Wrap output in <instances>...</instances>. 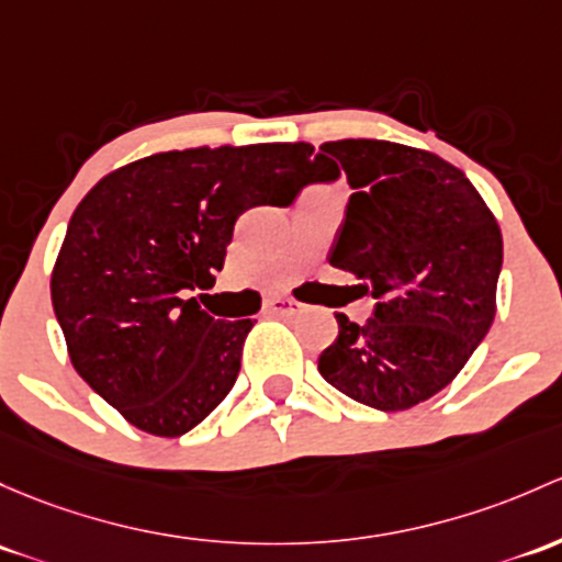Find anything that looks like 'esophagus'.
I'll use <instances>...</instances> for the list:
<instances>
[{"label": "esophagus", "mask_w": 562, "mask_h": 562, "mask_svg": "<svg viewBox=\"0 0 562 562\" xmlns=\"http://www.w3.org/2000/svg\"><path fill=\"white\" fill-rule=\"evenodd\" d=\"M299 310H301V304L291 296H274V299L266 301V312H269V315H277V317L296 315Z\"/></svg>", "instance_id": "esophagus-1"}]
</instances>
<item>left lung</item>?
<instances>
[{
	"label": "left lung",
	"mask_w": 562,
	"mask_h": 562,
	"mask_svg": "<svg viewBox=\"0 0 562 562\" xmlns=\"http://www.w3.org/2000/svg\"><path fill=\"white\" fill-rule=\"evenodd\" d=\"M339 175L352 196L328 263L376 306L363 326L336 312L339 336L317 369L358 404L409 409L450 385L493 326L498 221L469 177L420 147L323 142L312 180Z\"/></svg>",
	"instance_id": "1"
}]
</instances>
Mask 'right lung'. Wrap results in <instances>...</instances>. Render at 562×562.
I'll list each match as a JSON object with an SVG mask.
<instances>
[{"label": "right lung", "instance_id": "1", "mask_svg": "<svg viewBox=\"0 0 562 562\" xmlns=\"http://www.w3.org/2000/svg\"><path fill=\"white\" fill-rule=\"evenodd\" d=\"M310 156L306 142L156 153L78 204L53 312L75 371L134 428L175 439L232 393L252 321H215L191 291L215 282L241 212L296 199Z\"/></svg>", "mask_w": 562, "mask_h": 562}]
</instances>
